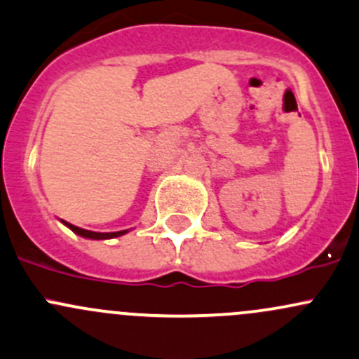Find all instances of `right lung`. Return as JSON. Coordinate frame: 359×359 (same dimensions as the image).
Segmentation results:
<instances>
[{"label":"right lung","instance_id":"obj_1","mask_svg":"<svg viewBox=\"0 0 359 359\" xmlns=\"http://www.w3.org/2000/svg\"><path fill=\"white\" fill-rule=\"evenodd\" d=\"M63 224L67 225V227L74 230L75 233H79V236L82 237H88V239H113V237H118V236H123V233L127 232V230H120V232H90V230H84V229H79L75 227V225L72 224H67V222H63Z\"/></svg>","mask_w":359,"mask_h":359}]
</instances>
